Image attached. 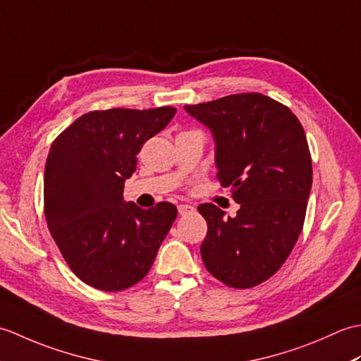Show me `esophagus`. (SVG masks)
<instances>
[{
  "mask_svg": "<svg viewBox=\"0 0 361 361\" xmlns=\"http://www.w3.org/2000/svg\"><path fill=\"white\" fill-rule=\"evenodd\" d=\"M194 211H195L194 206H190V204H178L180 216H186V214H190V212H194Z\"/></svg>",
  "mask_w": 361,
  "mask_h": 361,
  "instance_id": "1",
  "label": "esophagus"
}]
</instances>
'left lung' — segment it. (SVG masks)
<instances>
[{"mask_svg":"<svg viewBox=\"0 0 361 361\" xmlns=\"http://www.w3.org/2000/svg\"><path fill=\"white\" fill-rule=\"evenodd\" d=\"M185 109L211 128L217 178L240 204L233 219L212 203L198 206L208 224L203 264L228 287H256L283 265L302 231L312 189L305 132L288 106L260 93Z\"/></svg>","mask_w":361,"mask_h":361,"instance_id":"1","label":"left lung"}]
</instances>
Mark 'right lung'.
<instances>
[{
  "label": "right lung",
  "mask_w": 361,
  "mask_h": 361,
  "mask_svg": "<svg viewBox=\"0 0 361 361\" xmlns=\"http://www.w3.org/2000/svg\"><path fill=\"white\" fill-rule=\"evenodd\" d=\"M173 106L82 114L54 140L44 166V217L68 267L102 291L133 287L149 273L176 219L175 204L141 209L124 202L144 142L175 116Z\"/></svg>",
  "instance_id": "obj_1"
}]
</instances>
